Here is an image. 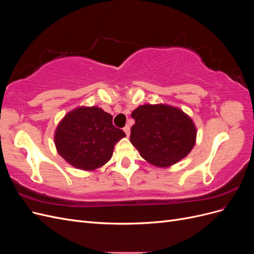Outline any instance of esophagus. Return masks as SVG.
<instances>
[{"instance_id":"obj_1","label":"esophagus","mask_w":254,"mask_h":254,"mask_svg":"<svg viewBox=\"0 0 254 254\" xmlns=\"http://www.w3.org/2000/svg\"><path fill=\"white\" fill-rule=\"evenodd\" d=\"M125 131V133H126V135L127 136H129V134H130V127L128 126V125H126L125 127H124V129H123Z\"/></svg>"}]
</instances>
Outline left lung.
Here are the masks:
<instances>
[{
  "mask_svg": "<svg viewBox=\"0 0 254 254\" xmlns=\"http://www.w3.org/2000/svg\"><path fill=\"white\" fill-rule=\"evenodd\" d=\"M130 142L149 163L167 167L187 157L196 141L189 115L167 105H143L132 111Z\"/></svg>",
  "mask_w": 254,
  "mask_h": 254,
  "instance_id": "8db88e82",
  "label": "left lung"
}]
</instances>
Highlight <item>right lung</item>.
<instances>
[{"label": "right lung", "instance_id": "1", "mask_svg": "<svg viewBox=\"0 0 254 254\" xmlns=\"http://www.w3.org/2000/svg\"><path fill=\"white\" fill-rule=\"evenodd\" d=\"M126 136L112 124V115L97 107H80L59 123L55 145L67 163L93 171L111 159L114 145Z\"/></svg>", "mask_w": 254, "mask_h": 254}]
</instances>
